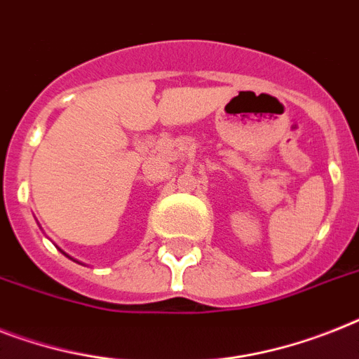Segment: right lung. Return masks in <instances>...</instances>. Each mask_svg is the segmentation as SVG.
Returning a JSON list of instances; mask_svg holds the SVG:
<instances>
[{
  "instance_id": "add662e5",
  "label": "right lung",
  "mask_w": 359,
  "mask_h": 359,
  "mask_svg": "<svg viewBox=\"0 0 359 359\" xmlns=\"http://www.w3.org/2000/svg\"><path fill=\"white\" fill-rule=\"evenodd\" d=\"M62 255H66V252H64V250H62ZM66 256H68V255H66ZM68 258H72V256H68ZM72 260H74V258H72Z\"/></svg>"
}]
</instances>
